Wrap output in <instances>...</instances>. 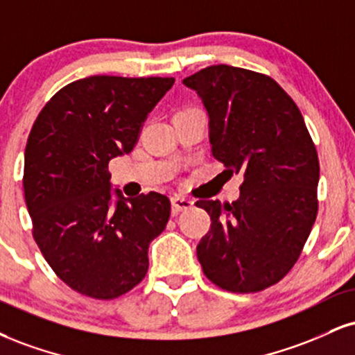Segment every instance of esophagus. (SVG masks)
I'll list each match as a JSON object with an SVG mask.
<instances>
[{
  "mask_svg": "<svg viewBox=\"0 0 355 355\" xmlns=\"http://www.w3.org/2000/svg\"><path fill=\"white\" fill-rule=\"evenodd\" d=\"M193 207V200L185 198V196H173L172 198V211L173 215L180 213L183 210H189V208Z\"/></svg>",
  "mask_w": 355,
  "mask_h": 355,
  "instance_id": "1",
  "label": "esophagus"
}]
</instances>
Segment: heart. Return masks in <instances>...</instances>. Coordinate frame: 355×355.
I'll use <instances>...</instances> for the list:
<instances>
[{
	"instance_id": "b5f03b06",
	"label": "heart",
	"mask_w": 355,
	"mask_h": 355,
	"mask_svg": "<svg viewBox=\"0 0 355 355\" xmlns=\"http://www.w3.org/2000/svg\"><path fill=\"white\" fill-rule=\"evenodd\" d=\"M189 109H191V107H189Z\"/></svg>"
}]
</instances>
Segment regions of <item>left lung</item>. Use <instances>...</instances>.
<instances>
[{"label":"left lung","instance_id":"8db88e82","mask_svg":"<svg viewBox=\"0 0 355 355\" xmlns=\"http://www.w3.org/2000/svg\"><path fill=\"white\" fill-rule=\"evenodd\" d=\"M183 84L208 110L213 157L230 177L245 178L236 202L195 203L211 220L198 261L221 289L263 291L291 271L318 216L315 145L301 110L270 76L218 64Z\"/></svg>","mask_w":355,"mask_h":355}]
</instances>
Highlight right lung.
Returning <instances> with one entry per match:
<instances>
[{
    "label": "right lung",
    "instance_id": "obj_1",
    "mask_svg": "<svg viewBox=\"0 0 355 355\" xmlns=\"http://www.w3.org/2000/svg\"><path fill=\"white\" fill-rule=\"evenodd\" d=\"M173 78L91 76L64 85L37 115L24 152V198L42 256L71 289L94 300L129 293L148 270L170 200L110 190L109 162L129 153Z\"/></svg>",
    "mask_w": 355,
    "mask_h": 355
}]
</instances>
